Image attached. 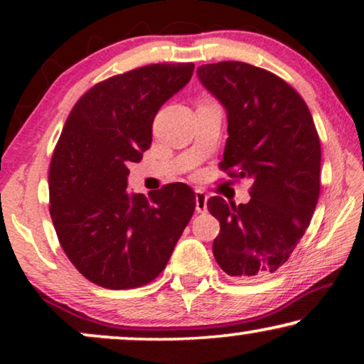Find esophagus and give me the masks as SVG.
<instances>
[{"mask_svg": "<svg viewBox=\"0 0 364 364\" xmlns=\"http://www.w3.org/2000/svg\"><path fill=\"white\" fill-rule=\"evenodd\" d=\"M207 193L202 191L196 192V210L198 213H205L207 212Z\"/></svg>", "mask_w": 364, "mask_h": 364, "instance_id": "esophagus-1", "label": "esophagus"}]
</instances>
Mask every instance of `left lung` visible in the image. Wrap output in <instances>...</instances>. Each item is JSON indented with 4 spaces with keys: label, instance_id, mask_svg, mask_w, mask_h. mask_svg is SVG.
Segmentation results:
<instances>
[{
    "label": "left lung",
    "instance_id": "obj_1",
    "mask_svg": "<svg viewBox=\"0 0 364 364\" xmlns=\"http://www.w3.org/2000/svg\"><path fill=\"white\" fill-rule=\"evenodd\" d=\"M203 86L227 109L228 139L218 164L250 178L248 203L210 197L220 222L213 257L237 280L270 277L305 235L320 197L321 147L303 97L267 69L240 61L203 64Z\"/></svg>",
    "mask_w": 364,
    "mask_h": 364
}]
</instances>
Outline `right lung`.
Here are the masks:
<instances>
[{"label":"right lung","mask_w":364,"mask_h":364,"mask_svg":"<svg viewBox=\"0 0 364 364\" xmlns=\"http://www.w3.org/2000/svg\"><path fill=\"white\" fill-rule=\"evenodd\" d=\"M193 63L149 64L92 86L74 104L49 166V213L64 253L109 290L151 283L196 210L182 182L127 191V166L151 147L154 117L191 81Z\"/></svg>","instance_id":"1"}]
</instances>
